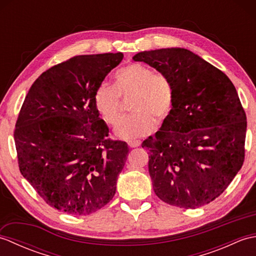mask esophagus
<instances>
[{"instance_id":"esophagus-1","label":"esophagus","mask_w":256,"mask_h":256,"mask_svg":"<svg viewBox=\"0 0 256 256\" xmlns=\"http://www.w3.org/2000/svg\"><path fill=\"white\" fill-rule=\"evenodd\" d=\"M128 146L130 148H138V146H140V140H130V142H128Z\"/></svg>"}]
</instances>
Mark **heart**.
I'll list each match as a JSON object with an SVG mask.
<instances>
[{
    "mask_svg": "<svg viewBox=\"0 0 256 256\" xmlns=\"http://www.w3.org/2000/svg\"><path fill=\"white\" fill-rule=\"evenodd\" d=\"M114 86L102 82L94 91V106L108 124H116L121 111V98L132 96L133 113L120 120L114 128L118 138L132 140L150 134L160 122L170 116L175 102V89L166 74H154L142 64H130L118 69Z\"/></svg>",
    "mask_w": 256,
    "mask_h": 256,
    "instance_id": "b5f03b06",
    "label": "heart"
}]
</instances>
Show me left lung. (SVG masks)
I'll list each match as a JSON object with an SVG mask.
<instances>
[{
    "label": "left lung",
    "instance_id": "1",
    "mask_svg": "<svg viewBox=\"0 0 256 256\" xmlns=\"http://www.w3.org/2000/svg\"><path fill=\"white\" fill-rule=\"evenodd\" d=\"M133 60L166 74L175 89L170 116L142 143L150 150L156 196L184 209L211 202L244 162L246 116L236 86L221 70L184 48L140 52Z\"/></svg>",
    "mask_w": 256,
    "mask_h": 256
}]
</instances>
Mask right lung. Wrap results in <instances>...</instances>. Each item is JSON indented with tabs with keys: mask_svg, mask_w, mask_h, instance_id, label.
<instances>
[{
	"mask_svg": "<svg viewBox=\"0 0 256 256\" xmlns=\"http://www.w3.org/2000/svg\"><path fill=\"white\" fill-rule=\"evenodd\" d=\"M122 59L72 57L42 72L25 98L14 132L20 170L52 208L86 216L116 194L128 146L108 138L94 96Z\"/></svg>",
	"mask_w": 256,
	"mask_h": 256,
	"instance_id": "1",
	"label": "right lung"
}]
</instances>
